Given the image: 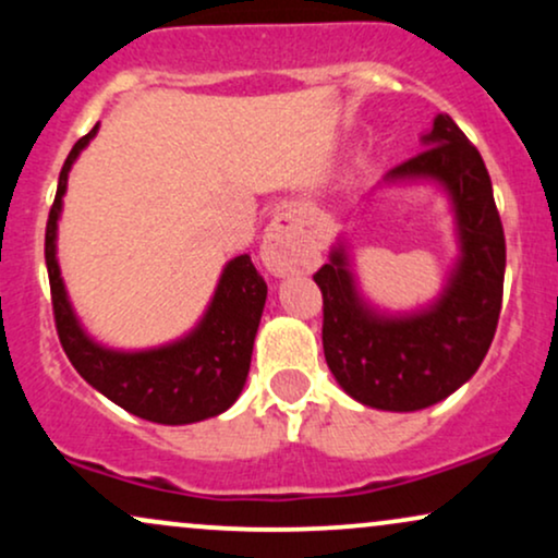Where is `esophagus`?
I'll use <instances>...</instances> for the list:
<instances>
[{
  "label": "esophagus",
  "mask_w": 558,
  "mask_h": 558,
  "mask_svg": "<svg viewBox=\"0 0 558 558\" xmlns=\"http://www.w3.org/2000/svg\"><path fill=\"white\" fill-rule=\"evenodd\" d=\"M312 252L306 246L304 235H301L296 215L278 213L265 230V241H262V262L275 278H286V275L304 270L310 265Z\"/></svg>",
  "instance_id": "esophagus-1"
}]
</instances>
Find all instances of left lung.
I'll list each match as a JSON object with an SVG mask.
<instances>
[{"label": "left lung", "instance_id": "left-lung-1", "mask_svg": "<svg viewBox=\"0 0 558 558\" xmlns=\"http://www.w3.org/2000/svg\"><path fill=\"white\" fill-rule=\"evenodd\" d=\"M420 141L425 151L375 189L433 185L444 194L457 239L444 288L414 310L375 304L343 233L315 275L325 362L351 399L383 412H420L462 388L488 354L504 296V228L483 157L448 114H435Z\"/></svg>", "mask_w": 558, "mask_h": 558}]
</instances>
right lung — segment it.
<instances>
[{"label": "right lung", "instance_id": "1", "mask_svg": "<svg viewBox=\"0 0 558 558\" xmlns=\"http://www.w3.org/2000/svg\"><path fill=\"white\" fill-rule=\"evenodd\" d=\"M96 133L99 123L73 146L62 165L47 222L44 257L62 349L88 386L141 420L157 425H194L217 417L239 401L246 386L254 338L267 301L265 280L252 265V257L239 254L226 262L207 310L183 336L149 349H114L96 341L68 296L57 259V228L65 204L62 198L68 194V175Z\"/></svg>", "mask_w": 558, "mask_h": 558}]
</instances>
